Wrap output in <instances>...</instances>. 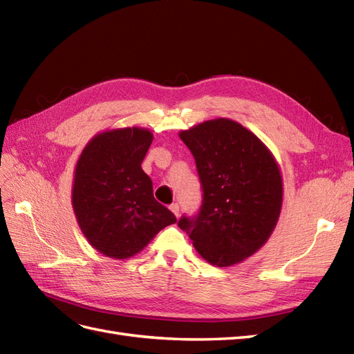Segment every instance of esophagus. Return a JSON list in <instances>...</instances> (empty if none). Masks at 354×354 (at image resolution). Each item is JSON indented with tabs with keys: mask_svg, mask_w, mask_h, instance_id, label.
<instances>
[{
	"mask_svg": "<svg viewBox=\"0 0 354 354\" xmlns=\"http://www.w3.org/2000/svg\"><path fill=\"white\" fill-rule=\"evenodd\" d=\"M169 209H171V212L174 214L176 217H178V214H180V207H178V203H171V205H169Z\"/></svg>",
	"mask_w": 354,
	"mask_h": 354,
	"instance_id": "34e87169",
	"label": "esophagus"
}]
</instances>
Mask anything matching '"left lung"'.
<instances>
[{
	"mask_svg": "<svg viewBox=\"0 0 354 354\" xmlns=\"http://www.w3.org/2000/svg\"><path fill=\"white\" fill-rule=\"evenodd\" d=\"M178 136L195 158L203 190L198 216H183L178 227L209 264H238L261 248L279 220V164L259 137L229 118L201 122Z\"/></svg>",
	"mask_w": 354,
	"mask_h": 354,
	"instance_id": "left-lung-1",
	"label": "left lung"
}]
</instances>
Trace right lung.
Listing matches in <instances>:
<instances>
[{"label":"right lung","mask_w":354,"mask_h":354,"mask_svg":"<svg viewBox=\"0 0 354 354\" xmlns=\"http://www.w3.org/2000/svg\"><path fill=\"white\" fill-rule=\"evenodd\" d=\"M153 140L147 128L95 134L75 165L72 208L82 234L106 257L127 260L177 218L153 198L142 162Z\"/></svg>","instance_id":"add662e5"}]
</instances>
